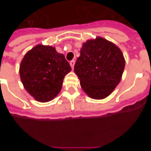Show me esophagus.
I'll use <instances>...</instances> for the list:
<instances>
[{
	"mask_svg": "<svg viewBox=\"0 0 151 151\" xmlns=\"http://www.w3.org/2000/svg\"><path fill=\"white\" fill-rule=\"evenodd\" d=\"M75 63H76V61H75V60H71L70 62H69V64H70V66H71L72 69H73V68H74Z\"/></svg>",
	"mask_w": 151,
	"mask_h": 151,
	"instance_id": "esophagus-1",
	"label": "esophagus"
}]
</instances>
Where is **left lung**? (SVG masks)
Wrapping results in <instances>:
<instances>
[{
  "label": "left lung",
  "mask_w": 151,
  "mask_h": 151,
  "mask_svg": "<svg viewBox=\"0 0 151 151\" xmlns=\"http://www.w3.org/2000/svg\"><path fill=\"white\" fill-rule=\"evenodd\" d=\"M122 50L101 37L82 44L74 66L85 93L92 99H104L116 88L125 68Z\"/></svg>",
  "instance_id": "obj_1"
}]
</instances>
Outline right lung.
Listing matches in <instances>:
<instances>
[{
    "instance_id": "right-lung-1",
    "label": "right lung",
    "mask_w": 151,
    "mask_h": 151,
    "mask_svg": "<svg viewBox=\"0 0 151 151\" xmlns=\"http://www.w3.org/2000/svg\"><path fill=\"white\" fill-rule=\"evenodd\" d=\"M71 69L63 54L57 53L55 47L38 45L24 56L19 76L28 93L37 101L44 103L57 97L64 77Z\"/></svg>"
}]
</instances>
